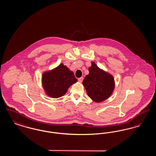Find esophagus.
<instances>
[{"instance_id":"esophagus-1","label":"esophagus","mask_w":156,"mask_h":156,"mask_svg":"<svg viewBox=\"0 0 156 156\" xmlns=\"http://www.w3.org/2000/svg\"><path fill=\"white\" fill-rule=\"evenodd\" d=\"M83 77H81V78H79L78 79V81L80 82H82V81H83Z\"/></svg>"}]
</instances>
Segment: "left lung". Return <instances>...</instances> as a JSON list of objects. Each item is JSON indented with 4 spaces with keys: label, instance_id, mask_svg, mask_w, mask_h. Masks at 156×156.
Instances as JSON below:
<instances>
[{
    "label": "left lung",
    "instance_id": "1",
    "mask_svg": "<svg viewBox=\"0 0 156 156\" xmlns=\"http://www.w3.org/2000/svg\"><path fill=\"white\" fill-rule=\"evenodd\" d=\"M89 72L82 82L88 97L96 102L107 99L115 88L113 77L100 69L94 62H92Z\"/></svg>",
    "mask_w": 156,
    "mask_h": 156
}]
</instances>
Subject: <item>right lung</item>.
<instances>
[{
  "mask_svg": "<svg viewBox=\"0 0 156 156\" xmlns=\"http://www.w3.org/2000/svg\"><path fill=\"white\" fill-rule=\"evenodd\" d=\"M76 82L74 73L62 64L42 75V84L46 94L53 98L64 95L68 88Z\"/></svg>",
  "mask_w": 156,
  "mask_h": 156,
  "instance_id": "obj_1",
  "label": "right lung"
}]
</instances>
